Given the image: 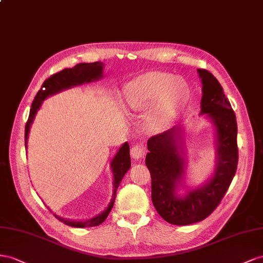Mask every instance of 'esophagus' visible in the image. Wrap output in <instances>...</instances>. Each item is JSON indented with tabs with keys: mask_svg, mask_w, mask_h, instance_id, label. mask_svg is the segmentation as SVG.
I'll return each instance as SVG.
<instances>
[{
	"mask_svg": "<svg viewBox=\"0 0 263 263\" xmlns=\"http://www.w3.org/2000/svg\"><path fill=\"white\" fill-rule=\"evenodd\" d=\"M144 153H145V147L142 143H137L131 147V156L133 157V159L140 160L143 157Z\"/></svg>",
	"mask_w": 263,
	"mask_h": 263,
	"instance_id": "1",
	"label": "esophagus"
}]
</instances>
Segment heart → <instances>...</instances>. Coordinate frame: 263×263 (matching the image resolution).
Wrapping results in <instances>:
<instances>
[{"instance_id":"1","label":"heart","mask_w":263,"mask_h":263,"mask_svg":"<svg viewBox=\"0 0 263 263\" xmlns=\"http://www.w3.org/2000/svg\"><path fill=\"white\" fill-rule=\"evenodd\" d=\"M190 97V87L175 74L152 71L130 81L123 89L125 106L141 111L152 106L151 118L157 125H166L182 111Z\"/></svg>"}]
</instances>
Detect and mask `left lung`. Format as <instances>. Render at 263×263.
<instances>
[{
  "label": "left lung",
  "instance_id": "left-lung-1",
  "mask_svg": "<svg viewBox=\"0 0 263 263\" xmlns=\"http://www.w3.org/2000/svg\"><path fill=\"white\" fill-rule=\"evenodd\" d=\"M202 84L200 115H207L216 127V167L213 177L185 196L176 194L185 175L186 159L181 127L176 125L147 141L145 164L151 173L152 201L162 218L185 226L204 220L219 205L238 165L237 121L229 100L212 72L198 69Z\"/></svg>",
  "mask_w": 263,
  "mask_h": 263
}]
</instances>
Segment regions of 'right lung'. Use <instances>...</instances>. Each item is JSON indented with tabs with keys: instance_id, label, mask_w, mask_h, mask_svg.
Returning <instances> with one entry per match:
<instances>
[{
	"instance_id": "add662e5",
	"label": "right lung",
	"mask_w": 263,
	"mask_h": 263,
	"mask_svg": "<svg viewBox=\"0 0 263 263\" xmlns=\"http://www.w3.org/2000/svg\"><path fill=\"white\" fill-rule=\"evenodd\" d=\"M102 70H103V64L101 62L96 63H81L78 64L72 68H66L62 71L56 72L47 78L44 81L42 85V88L39 90V92L35 96L34 101L32 103L31 111H29L28 120L25 125V147L27 148V139H28V132L31 129V125L33 123V120L35 118V115L37 110H39L42 106L43 101L47 98V97L55 95L59 91H62L64 89H68L73 86L82 85L85 82H91L95 80H98L102 77ZM131 167V159H130V146L127 142L118 149V153L114 157V160L111 161V170L114 173V196L110 201L109 206L106 208V211H103L98 216L93 217L91 219H88L85 221H74V220H68L64 219L62 217L56 218L58 220L63 221L64 223L68 224L71 227L76 228H84V227H95L99 226L108 217L109 213L111 212L112 207H114L115 202V196L117 189L119 187L120 183H121L123 176L127 171Z\"/></svg>"
}]
</instances>
